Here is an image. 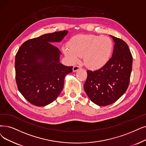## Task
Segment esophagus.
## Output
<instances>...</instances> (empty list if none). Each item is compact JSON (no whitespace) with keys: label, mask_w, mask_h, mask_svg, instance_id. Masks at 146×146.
I'll return each mask as SVG.
<instances>
[{"label":"esophagus","mask_w":146,"mask_h":146,"mask_svg":"<svg viewBox=\"0 0 146 146\" xmlns=\"http://www.w3.org/2000/svg\"><path fill=\"white\" fill-rule=\"evenodd\" d=\"M80 69H81V68L80 66H74L73 67V68H72L73 72H76V71H78V70H79Z\"/></svg>","instance_id":"34e87169"}]
</instances>
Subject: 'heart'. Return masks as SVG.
Here are the masks:
<instances>
[{"instance_id": "b5f03b06", "label": "heart", "mask_w": 146, "mask_h": 146, "mask_svg": "<svg viewBox=\"0 0 146 146\" xmlns=\"http://www.w3.org/2000/svg\"><path fill=\"white\" fill-rule=\"evenodd\" d=\"M68 47L63 48V53L71 63L78 61L83 56L85 65L96 69L104 66L112 54L113 44L107 36L80 35L72 38Z\"/></svg>"}]
</instances>
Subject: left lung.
<instances>
[{
	"label": "left lung",
	"mask_w": 146,
	"mask_h": 146,
	"mask_svg": "<svg viewBox=\"0 0 146 146\" xmlns=\"http://www.w3.org/2000/svg\"><path fill=\"white\" fill-rule=\"evenodd\" d=\"M114 42L112 57L104 66L87 71L84 89L90 100L99 106L110 105L123 95L129 84L132 56L127 44L110 35Z\"/></svg>",
	"instance_id": "obj_1"
}]
</instances>
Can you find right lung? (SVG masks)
<instances>
[{
    "label": "right lung",
    "mask_w": 146,
    "mask_h": 146,
    "mask_svg": "<svg viewBox=\"0 0 146 146\" xmlns=\"http://www.w3.org/2000/svg\"><path fill=\"white\" fill-rule=\"evenodd\" d=\"M68 31H63L28 40L17 51L15 59V79L19 92L34 106L53 102L63 88L66 75L72 66L60 62V51L52 44L60 42Z\"/></svg>",
    "instance_id": "1"
}]
</instances>
